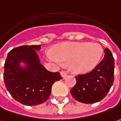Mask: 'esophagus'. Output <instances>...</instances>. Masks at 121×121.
Returning a JSON list of instances; mask_svg holds the SVG:
<instances>
[{"label": "esophagus", "instance_id": "esophagus-1", "mask_svg": "<svg viewBox=\"0 0 121 121\" xmlns=\"http://www.w3.org/2000/svg\"><path fill=\"white\" fill-rule=\"evenodd\" d=\"M61 75V76L64 78H66V76H68V74H67V73H66V72H64V71H61L60 72Z\"/></svg>", "mask_w": 121, "mask_h": 121}]
</instances>
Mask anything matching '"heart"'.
I'll return each instance as SVG.
<instances>
[{
    "instance_id": "obj_1",
    "label": "heart",
    "mask_w": 121,
    "mask_h": 121,
    "mask_svg": "<svg viewBox=\"0 0 121 121\" xmlns=\"http://www.w3.org/2000/svg\"><path fill=\"white\" fill-rule=\"evenodd\" d=\"M104 49L97 43H71L56 47L50 52L51 60L70 66L74 73L84 74L93 70L102 57Z\"/></svg>"
}]
</instances>
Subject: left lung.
Masks as SVG:
<instances>
[{"mask_svg": "<svg viewBox=\"0 0 121 121\" xmlns=\"http://www.w3.org/2000/svg\"><path fill=\"white\" fill-rule=\"evenodd\" d=\"M105 55L91 72L75 76L76 85L70 90L76 100L84 104L98 102L106 96L114 82V59L108 49Z\"/></svg>", "mask_w": 121, "mask_h": 121, "instance_id": "obj_1", "label": "left lung"}]
</instances>
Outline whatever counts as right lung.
<instances>
[{
    "mask_svg": "<svg viewBox=\"0 0 121 121\" xmlns=\"http://www.w3.org/2000/svg\"><path fill=\"white\" fill-rule=\"evenodd\" d=\"M40 45H24L14 48L7 54L3 78L11 95L26 106L45 102L55 81L63 78L60 74L47 70L40 62L36 51ZM26 65L22 67L20 63Z\"/></svg>",
    "mask_w": 121,
    "mask_h": 121,
    "instance_id": "add662e5",
    "label": "right lung"
}]
</instances>
